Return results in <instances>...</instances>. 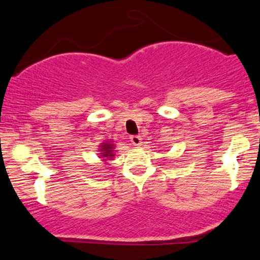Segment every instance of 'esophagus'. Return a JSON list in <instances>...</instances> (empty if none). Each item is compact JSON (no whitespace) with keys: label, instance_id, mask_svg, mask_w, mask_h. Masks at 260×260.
I'll return each mask as SVG.
<instances>
[{"label":"esophagus","instance_id":"obj_1","mask_svg":"<svg viewBox=\"0 0 260 260\" xmlns=\"http://www.w3.org/2000/svg\"><path fill=\"white\" fill-rule=\"evenodd\" d=\"M131 142H132L133 145H140L142 144V138L140 136H131Z\"/></svg>","mask_w":260,"mask_h":260}]
</instances>
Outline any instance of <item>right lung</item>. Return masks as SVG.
Returning <instances> with one entry per match:
<instances>
[{
	"label": "right lung",
	"mask_w": 260,
	"mask_h": 260,
	"mask_svg": "<svg viewBox=\"0 0 260 260\" xmlns=\"http://www.w3.org/2000/svg\"><path fill=\"white\" fill-rule=\"evenodd\" d=\"M101 148H103V150L101 151H104V153H101L104 157L112 156V154H111L112 153V145L111 144H104V145H101Z\"/></svg>",
	"instance_id": "1"
}]
</instances>
